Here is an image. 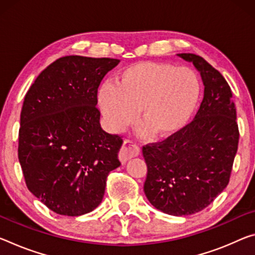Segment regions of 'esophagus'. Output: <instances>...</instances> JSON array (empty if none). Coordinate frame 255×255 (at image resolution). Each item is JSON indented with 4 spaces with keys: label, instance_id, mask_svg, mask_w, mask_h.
I'll return each mask as SVG.
<instances>
[{
    "label": "esophagus",
    "instance_id": "34e87169",
    "mask_svg": "<svg viewBox=\"0 0 255 255\" xmlns=\"http://www.w3.org/2000/svg\"><path fill=\"white\" fill-rule=\"evenodd\" d=\"M140 153V148L137 144H135L131 140H125L123 144V147L120 148L119 152V159L121 163H126L128 160H130L131 157L138 156Z\"/></svg>",
    "mask_w": 255,
    "mask_h": 255
}]
</instances>
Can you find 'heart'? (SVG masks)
<instances>
[{
	"mask_svg": "<svg viewBox=\"0 0 255 255\" xmlns=\"http://www.w3.org/2000/svg\"><path fill=\"white\" fill-rule=\"evenodd\" d=\"M200 94L199 77L191 68L144 61L125 68L117 77V86L104 84L99 104L111 131L125 130L138 115L140 136L163 138L185 127Z\"/></svg>",
	"mask_w": 255,
	"mask_h": 255,
	"instance_id": "b5f03b06",
	"label": "heart"
}]
</instances>
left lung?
<instances>
[{
  "label": "left lung",
  "mask_w": 255,
  "mask_h": 255,
  "mask_svg": "<svg viewBox=\"0 0 255 255\" xmlns=\"http://www.w3.org/2000/svg\"><path fill=\"white\" fill-rule=\"evenodd\" d=\"M194 64L204 85L191 124L163 142L146 145L144 193L153 207L171 216H189L207 208L227 187L240 132L232 90L203 58L177 54Z\"/></svg>",
  "instance_id": "obj_1"
}]
</instances>
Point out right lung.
I'll use <instances>...</instances> for the list:
<instances>
[{"label":"right lung","instance_id":"right-lung-1","mask_svg":"<svg viewBox=\"0 0 255 255\" xmlns=\"http://www.w3.org/2000/svg\"><path fill=\"white\" fill-rule=\"evenodd\" d=\"M120 61L63 56L38 75L20 115L18 157L26 185L52 211L77 217L98 208L123 139L101 127L98 88Z\"/></svg>","mask_w":255,"mask_h":255}]
</instances>
